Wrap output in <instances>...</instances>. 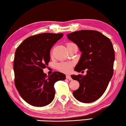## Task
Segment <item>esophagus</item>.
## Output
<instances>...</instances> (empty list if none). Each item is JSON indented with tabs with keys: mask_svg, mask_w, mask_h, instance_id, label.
Listing matches in <instances>:
<instances>
[{
	"mask_svg": "<svg viewBox=\"0 0 126 126\" xmlns=\"http://www.w3.org/2000/svg\"><path fill=\"white\" fill-rule=\"evenodd\" d=\"M66 79H68V80H72V78L70 75H66Z\"/></svg>",
	"mask_w": 126,
	"mask_h": 126,
	"instance_id": "esophagus-1",
	"label": "esophagus"
}]
</instances>
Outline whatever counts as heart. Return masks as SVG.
<instances>
[{
  "label": "heart",
  "mask_w": 126,
  "mask_h": 126,
  "mask_svg": "<svg viewBox=\"0 0 126 126\" xmlns=\"http://www.w3.org/2000/svg\"><path fill=\"white\" fill-rule=\"evenodd\" d=\"M74 44L72 43H68L67 44V47L70 45H72ZM50 55L52 56L53 55V51L51 50L50 51ZM73 66V63H60L58 65V69L61 72H65V73H68V72H70L72 70V67Z\"/></svg>",
  "instance_id": "1"
}]
</instances>
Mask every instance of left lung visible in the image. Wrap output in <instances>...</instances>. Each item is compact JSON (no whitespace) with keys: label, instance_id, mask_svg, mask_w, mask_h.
I'll return each mask as SVG.
<instances>
[{"label":"left lung","instance_id":"obj_1","mask_svg":"<svg viewBox=\"0 0 126 126\" xmlns=\"http://www.w3.org/2000/svg\"><path fill=\"white\" fill-rule=\"evenodd\" d=\"M67 37L82 53L75 71L87 70L84 76H71L80 84L73 94L80 102L92 103L103 95L113 76L115 54L112 44L106 36L94 30L77 31L68 34Z\"/></svg>","mask_w":126,"mask_h":126}]
</instances>
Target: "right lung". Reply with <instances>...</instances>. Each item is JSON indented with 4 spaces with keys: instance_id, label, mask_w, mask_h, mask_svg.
I'll use <instances>...</instances> for the list:
<instances>
[{
    "instance_id": "right-lung-1",
    "label": "right lung",
    "mask_w": 126,
    "mask_h": 126,
    "mask_svg": "<svg viewBox=\"0 0 126 126\" xmlns=\"http://www.w3.org/2000/svg\"><path fill=\"white\" fill-rule=\"evenodd\" d=\"M63 37V33L31 36L24 40L15 51V87L22 99L32 106L49 104L55 96V82L66 79L65 75L61 72H54L47 76L43 71L50 60L51 48Z\"/></svg>"
}]
</instances>
